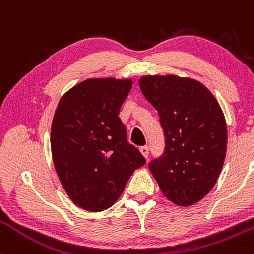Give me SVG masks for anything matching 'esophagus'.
<instances>
[{"label":"esophagus","mask_w":254,"mask_h":254,"mask_svg":"<svg viewBox=\"0 0 254 254\" xmlns=\"http://www.w3.org/2000/svg\"><path fill=\"white\" fill-rule=\"evenodd\" d=\"M139 151H141V154L144 157H148V155H149V148H148L147 145H143V147L139 148Z\"/></svg>","instance_id":"34e87169"}]
</instances>
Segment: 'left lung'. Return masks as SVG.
Returning <instances> with one entry per match:
<instances>
[{
	"mask_svg": "<svg viewBox=\"0 0 254 254\" xmlns=\"http://www.w3.org/2000/svg\"><path fill=\"white\" fill-rule=\"evenodd\" d=\"M139 88L160 116L165 153L149 170L167 199L193 205L210 192L226 157L227 124L212 93L190 77L145 75Z\"/></svg>",
	"mask_w": 254,
	"mask_h": 254,
	"instance_id": "left-lung-1",
	"label": "left lung"
}]
</instances>
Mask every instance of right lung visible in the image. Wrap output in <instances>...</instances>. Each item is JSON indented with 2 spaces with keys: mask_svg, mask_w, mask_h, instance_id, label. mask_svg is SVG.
<instances>
[{
  "mask_svg": "<svg viewBox=\"0 0 254 254\" xmlns=\"http://www.w3.org/2000/svg\"><path fill=\"white\" fill-rule=\"evenodd\" d=\"M132 80L88 78L61 98L51 125V153L63 189L92 212L112 206L129 178L145 164L127 141L118 117Z\"/></svg>",
  "mask_w": 254,
  "mask_h": 254,
  "instance_id": "1",
  "label": "right lung"
}]
</instances>
